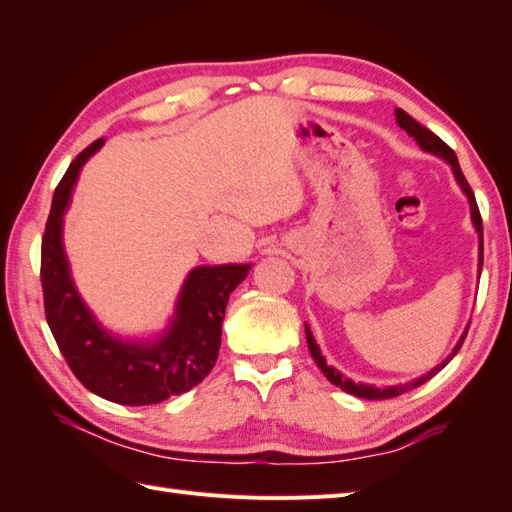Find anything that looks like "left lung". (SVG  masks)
Returning a JSON list of instances; mask_svg holds the SVG:
<instances>
[{
  "instance_id": "8db88e82",
  "label": "left lung",
  "mask_w": 512,
  "mask_h": 512,
  "mask_svg": "<svg viewBox=\"0 0 512 512\" xmlns=\"http://www.w3.org/2000/svg\"><path fill=\"white\" fill-rule=\"evenodd\" d=\"M396 122H399V127L403 129V131H407L412 135V138L420 144V149L423 151H427V153H434V155H438V157H442V160H447L449 164H451V168H453V173H456V179H458V184L462 186V190L467 192V197H469V203H471V217H473V225H475V230L480 232V260H484V236H482V214H480V208H478V201H475V195H473V190H471V186H469V181H467V177L462 175V168H460V164H458V157H456V153H453V149L449 144H445L442 142L438 135L434 133V131H429L427 127H423V124H420L418 120H414L410 113L407 111H403V109H396ZM482 267V265H480ZM464 339H467V333L462 335V339L458 342V346L453 348V352H451V357L456 355V352L462 348V342ZM306 342H309V350H311V357H313V361L317 363V368H320L322 372H324V377L331 381V383H335L337 388H342L344 392H348V394H352V396H359V399H366V401H383V399H394V396H399V394H405V392H410V390H414V388H418V385H423V383H427L431 377H436V374L447 366V363L451 361V357H447V361H442L440 366H436L434 370L431 372H427V374H423V377L420 379H416V381H410V383H405V385H394V388H374V385H363V383H355V381H350V379H344L342 374H339L335 368H331V366H326V361H324V357H322V352H320V348H317V344H315V339H313V335H311V331H309V326H306Z\"/></svg>"
}]
</instances>
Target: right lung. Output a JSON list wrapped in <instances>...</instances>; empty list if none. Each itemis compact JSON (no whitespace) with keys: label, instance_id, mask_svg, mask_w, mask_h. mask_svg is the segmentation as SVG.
Listing matches in <instances>:
<instances>
[{"label":"right lung","instance_id":"1","mask_svg":"<svg viewBox=\"0 0 512 512\" xmlns=\"http://www.w3.org/2000/svg\"><path fill=\"white\" fill-rule=\"evenodd\" d=\"M100 146L102 140H96L78 153L54 190L41 241L45 320L67 366L89 392L120 405L162 403L195 388L214 368L227 300L245 280L249 265L192 271L181 291L173 328L157 344H124L109 337L78 298L61 245L63 212L78 170Z\"/></svg>","mask_w":512,"mask_h":512}]
</instances>
